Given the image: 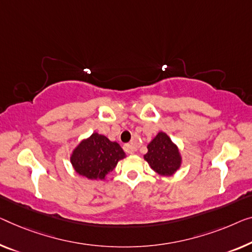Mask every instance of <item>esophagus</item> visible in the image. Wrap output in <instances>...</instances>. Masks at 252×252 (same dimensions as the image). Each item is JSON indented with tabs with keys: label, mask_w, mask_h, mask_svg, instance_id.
Segmentation results:
<instances>
[{
	"label": "esophagus",
	"mask_w": 252,
	"mask_h": 252,
	"mask_svg": "<svg viewBox=\"0 0 252 252\" xmlns=\"http://www.w3.org/2000/svg\"><path fill=\"white\" fill-rule=\"evenodd\" d=\"M125 150H126V153H127V154H134V148H133V146L132 145H130V144H126V145H125Z\"/></svg>",
	"instance_id": "1"
}]
</instances>
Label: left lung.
<instances>
[{
    "label": "left lung",
    "instance_id": "1",
    "mask_svg": "<svg viewBox=\"0 0 252 252\" xmlns=\"http://www.w3.org/2000/svg\"><path fill=\"white\" fill-rule=\"evenodd\" d=\"M144 159L158 175L172 176L182 165V155L178 145L163 131H159L147 145Z\"/></svg>",
    "mask_w": 252,
    "mask_h": 252
}]
</instances>
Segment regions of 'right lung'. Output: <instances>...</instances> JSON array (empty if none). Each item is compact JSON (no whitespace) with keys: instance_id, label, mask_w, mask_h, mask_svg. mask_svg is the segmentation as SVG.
Listing matches in <instances>:
<instances>
[{"instance_id":"obj_1","label":"right lung","mask_w":252,"mask_h":252,"mask_svg":"<svg viewBox=\"0 0 252 252\" xmlns=\"http://www.w3.org/2000/svg\"><path fill=\"white\" fill-rule=\"evenodd\" d=\"M126 153L116 141L94 132L73 148L70 162L76 173L88 180H105Z\"/></svg>"}]
</instances>
